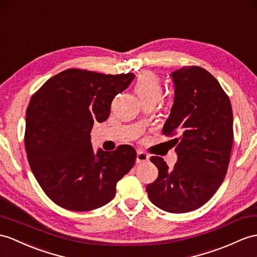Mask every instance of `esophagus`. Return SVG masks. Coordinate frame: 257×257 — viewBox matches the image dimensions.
<instances>
[{"label": "esophagus", "instance_id": "34e87169", "mask_svg": "<svg viewBox=\"0 0 257 257\" xmlns=\"http://www.w3.org/2000/svg\"><path fill=\"white\" fill-rule=\"evenodd\" d=\"M149 160V156L143 152H137V157H136V162L137 164H145L146 161Z\"/></svg>", "mask_w": 257, "mask_h": 257}]
</instances>
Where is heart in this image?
Segmentation results:
<instances>
[{"label": "heart", "mask_w": 257, "mask_h": 257, "mask_svg": "<svg viewBox=\"0 0 257 257\" xmlns=\"http://www.w3.org/2000/svg\"><path fill=\"white\" fill-rule=\"evenodd\" d=\"M135 92L144 102L156 101L158 102L164 93L161 79L157 75L150 72L141 74L135 83Z\"/></svg>", "instance_id": "1"}]
</instances>
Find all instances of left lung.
<instances>
[{"mask_svg": "<svg viewBox=\"0 0 257 257\" xmlns=\"http://www.w3.org/2000/svg\"><path fill=\"white\" fill-rule=\"evenodd\" d=\"M171 77L174 102L162 133L173 137L178 161L169 169L161 157H150L159 173L146 191L157 207L179 214L207 203L223 182L233 143V115L228 95L205 68L183 66Z\"/></svg>", "mask_w": 257, "mask_h": 257, "instance_id": "left-lung-1", "label": "left lung"}]
</instances>
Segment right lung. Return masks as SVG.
I'll use <instances>...</instances> for the list:
<instances>
[{"label":"right lung","instance_id":"right-lung-1","mask_svg":"<svg viewBox=\"0 0 257 257\" xmlns=\"http://www.w3.org/2000/svg\"><path fill=\"white\" fill-rule=\"evenodd\" d=\"M133 73L107 75L68 68L48 79L26 111L25 148L31 171L47 196L73 211L108 204L117 181L133 168L135 149L93 152L90 132L110 115L111 102L132 83Z\"/></svg>","mask_w":257,"mask_h":257}]
</instances>
